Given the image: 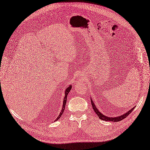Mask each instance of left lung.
Masks as SVG:
<instances>
[{
	"label": "left lung",
	"mask_w": 150,
	"mask_h": 150,
	"mask_svg": "<svg viewBox=\"0 0 150 150\" xmlns=\"http://www.w3.org/2000/svg\"><path fill=\"white\" fill-rule=\"evenodd\" d=\"M91 105H92V107L93 108L94 111L96 112V114L98 115V116L99 119H101V120H105V121H112V122H119L122 120L124 119L125 118H126L127 116H128L132 112V110L135 109V107H134L133 108H132L130 110H129V111H127L125 114H124L123 115H119V116H117V117H108V116L104 115L102 113H101V112L99 111V110L98 109V108H96V106H95V103H94V102L92 100L91 98Z\"/></svg>",
	"instance_id": "obj_1"
}]
</instances>
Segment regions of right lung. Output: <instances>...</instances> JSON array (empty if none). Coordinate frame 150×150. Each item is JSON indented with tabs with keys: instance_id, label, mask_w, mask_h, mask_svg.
I'll return each instance as SVG.
<instances>
[{
	"instance_id": "right-lung-1",
	"label": "right lung",
	"mask_w": 150,
	"mask_h": 150,
	"mask_svg": "<svg viewBox=\"0 0 150 150\" xmlns=\"http://www.w3.org/2000/svg\"><path fill=\"white\" fill-rule=\"evenodd\" d=\"M71 85H70L68 88H67V89L65 90V96H64V101H63V106H62V110H61L60 111V113L59 114V115H58V117H57V119H55L54 121H57V120H59L60 119V117L62 116L64 110H65V104H66V103H67V95L70 92L71 88Z\"/></svg>"
}]
</instances>
